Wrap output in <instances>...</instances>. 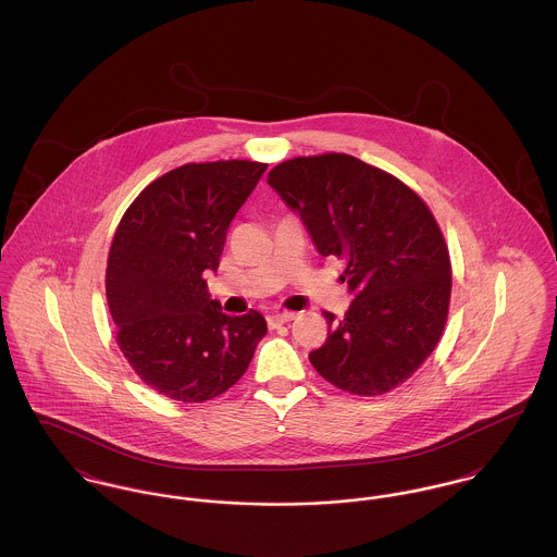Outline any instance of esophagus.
<instances>
[{
  "label": "esophagus",
  "instance_id": "34e87169",
  "mask_svg": "<svg viewBox=\"0 0 557 557\" xmlns=\"http://www.w3.org/2000/svg\"><path fill=\"white\" fill-rule=\"evenodd\" d=\"M292 319H294V313L284 311V313H273V315H269L267 323H269V327H280L282 323H288Z\"/></svg>",
  "mask_w": 557,
  "mask_h": 557
}]
</instances>
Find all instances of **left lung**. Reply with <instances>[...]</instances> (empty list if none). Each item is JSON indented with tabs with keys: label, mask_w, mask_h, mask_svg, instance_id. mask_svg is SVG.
<instances>
[{
	"label": "left lung",
	"mask_w": 557,
	"mask_h": 557,
	"mask_svg": "<svg viewBox=\"0 0 557 557\" xmlns=\"http://www.w3.org/2000/svg\"><path fill=\"white\" fill-rule=\"evenodd\" d=\"M267 184L300 214L319 255L346 261L341 277L355 298L345 318L325 313L313 368L350 395L395 391L432 355L449 315V248L434 214L395 175L338 152L284 160Z\"/></svg>",
	"instance_id": "1"
}]
</instances>
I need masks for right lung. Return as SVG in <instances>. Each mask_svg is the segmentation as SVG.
<instances>
[{
	"mask_svg": "<svg viewBox=\"0 0 557 557\" xmlns=\"http://www.w3.org/2000/svg\"><path fill=\"white\" fill-rule=\"evenodd\" d=\"M265 169L257 160L187 162L144 187L114 232L107 300L116 345L162 397L205 403L223 395L267 334L255 309L221 313L205 280Z\"/></svg>",
	"mask_w": 557,
	"mask_h": 557,
	"instance_id": "obj_1",
	"label": "right lung"
}]
</instances>
